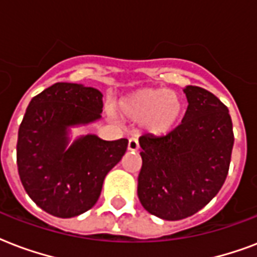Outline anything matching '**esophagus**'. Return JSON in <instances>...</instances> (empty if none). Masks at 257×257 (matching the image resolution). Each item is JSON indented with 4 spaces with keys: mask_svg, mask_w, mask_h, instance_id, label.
<instances>
[{
    "mask_svg": "<svg viewBox=\"0 0 257 257\" xmlns=\"http://www.w3.org/2000/svg\"><path fill=\"white\" fill-rule=\"evenodd\" d=\"M127 149L130 151H137L139 149V142L138 139L135 138H130L128 139V146H127Z\"/></svg>",
    "mask_w": 257,
    "mask_h": 257,
    "instance_id": "1",
    "label": "esophagus"
}]
</instances>
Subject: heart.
<instances>
[{
    "instance_id": "heart-1",
    "label": "heart",
    "mask_w": 257,
    "mask_h": 257,
    "mask_svg": "<svg viewBox=\"0 0 257 257\" xmlns=\"http://www.w3.org/2000/svg\"><path fill=\"white\" fill-rule=\"evenodd\" d=\"M182 99L166 88H145L124 99L122 110L134 120L145 119L147 130L166 134L182 115Z\"/></svg>"
}]
</instances>
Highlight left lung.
<instances>
[{
    "label": "left lung",
    "instance_id": "1",
    "mask_svg": "<svg viewBox=\"0 0 257 257\" xmlns=\"http://www.w3.org/2000/svg\"><path fill=\"white\" fill-rule=\"evenodd\" d=\"M182 122L168 134L139 138L138 197L149 213L182 220L202 209L225 182L234 135L228 107L206 89L188 85Z\"/></svg>",
    "mask_w": 257,
    "mask_h": 257
}]
</instances>
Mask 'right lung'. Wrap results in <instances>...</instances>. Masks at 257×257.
I'll return each instance as SVG.
<instances>
[{"instance_id": "right-lung-1", "label": "right lung", "mask_w": 257, "mask_h": 257, "mask_svg": "<svg viewBox=\"0 0 257 257\" xmlns=\"http://www.w3.org/2000/svg\"><path fill=\"white\" fill-rule=\"evenodd\" d=\"M101 97L92 87L56 83L32 99L20 124V180L36 205L52 216L69 218L91 209L104 177L126 153V138L103 141L96 135L67 149V127L100 118Z\"/></svg>"}]
</instances>
